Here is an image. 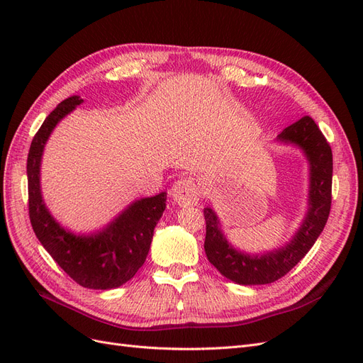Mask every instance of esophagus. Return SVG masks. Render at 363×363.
I'll return each instance as SVG.
<instances>
[{"instance_id":"esophagus-1","label":"esophagus","mask_w":363,"mask_h":363,"mask_svg":"<svg viewBox=\"0 0 363 363\" xmlns=\"http://www.w3.org/2000/svg\"><path fill=\"white\" fill-rule=\"evenodd\" d=\"M171 199L179 206L195 204L200 199V188L191 179L177 180L171 188Z\"/></svg>"}]
</instances>
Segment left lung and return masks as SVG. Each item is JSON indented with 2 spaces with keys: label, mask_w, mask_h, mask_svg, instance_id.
I'll return each mask as SVG.
<instances>
[{
  "label": "left lung",
  "mask_w": 363,
  "mask_h": 363,
  "mask_svg": "<svg viewBox=\"0 0 363 363\" xmlns=\"http://www.w3.org/2000/svg\"><path fill=\"white\" fill-rule=\"evenodd\" d=\"M277 139L300 147L311 163L309 211L289 244L263 256L244 255L227 242L212 208H204L206 256L224 277L239 284H267L286 276L313 247L330 213L333 156L320 127L311 116H303Z\"/></svg>",
  "instance_id": "1"
}]
</instances>
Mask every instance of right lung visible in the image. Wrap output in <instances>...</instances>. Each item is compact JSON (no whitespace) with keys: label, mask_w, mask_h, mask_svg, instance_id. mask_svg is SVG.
I'll return each instance as SVG.
<instances>
[{"label":"right lung","mask_w":363,"mask_h":363,"mask_svg":"<svg viewBox=\"0 0 363 363\" xmlns=\"http://www.w3.org/2000/svg\"><path fill=\"white\" fill-rule=\"evenodd\" d=\"M82 103L77 95L63 100L31 140L27 159L28 215L40 244L57 265L80 286L104 291L127 283L144 265L152 232L167 207V192L135 201L103 232L92 236H75L54 221L40 195L42 151L59 121Z\"/></svg>","instance_id":"obj_1"}]
</instances>
